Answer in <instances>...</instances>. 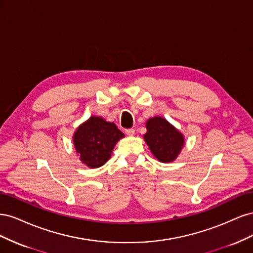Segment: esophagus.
Masks as SVG:
<instances>
[{
	"label": "esophagus",
	"mask_w": 253,
	"mask_h": 253,
	"mask_svg": "<svg viewBox=\"0 0 253 253\" xmlns=\"http://www.w3.org/2000/svg\"><path fill=\"white\" fill-rule=\"evenodd\" d=\"M126 134L127 136H133L135 134V129L134 128H127V129H126Z\"/></svg>",
	"instance_id": "1"
}]
</instances>
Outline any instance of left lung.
Masks as SVG:
<instances>
[{
  "label": "left lung",
  "mask_w": 253,
  "mask_h": 253,
  "mask_svg": "<svg viewBox=\"0 0 253 253\" xmlns=\"http://www.w3.org/2000/svg\"><path fill=\"white\" fill-rule=\"evenodd\" d=\"M145 126L147 133L143 138L152 154L162 163H171L175 160L185 144L183 135L170 122L158 116L150 118Z\"/></svg>",
  "instance_id": "8db88e82"
}]
</instances>
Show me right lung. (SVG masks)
Segmentation results:
<instances>
[{"instance_id": "add662e5", "label": "right lung", "mask_w": 253, "mask_h": 253, "mask_svg": "<svg viewBox=\"0 0 253 253\" xmlns=\"http://www.w3.org/2000/svg\"><path fill=\"white\" fill-rule=\"evenodd\" d=\"M125 134L113 122L93 116L76 129L73 142L82 164L99 168L110 159L115 144Z\"/></svg>"}]
</instances>
